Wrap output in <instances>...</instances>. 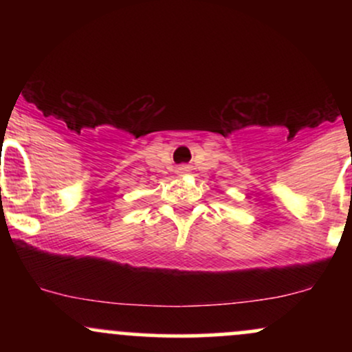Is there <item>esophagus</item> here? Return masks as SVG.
Masks as SVG:
<instances>
[{
    "label": "esophagus",
    "mask_w": 352,
    "mask_h": 352,
    "mask_svg": "<svg viewBox=\"0 0 352 352\" xmlns=\"http://www.w3.org/2000/svg\"><path fill=\"white\" fill-rule=\"evenodd\" d=\"M188 172H190V168L187 167V165H182V167H179V170H177L179 175H187Z\"/></svg>",
    "instance_id": "1"
}]
</instances>
